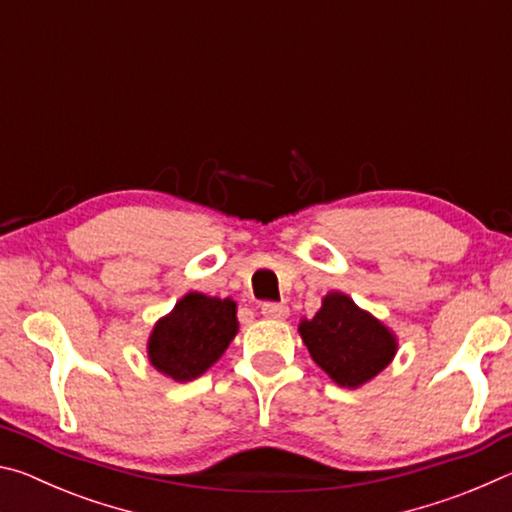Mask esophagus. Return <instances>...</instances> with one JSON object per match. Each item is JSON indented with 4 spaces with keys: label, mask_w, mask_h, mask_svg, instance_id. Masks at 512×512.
I'll use <instances>...</instances> for the list:
<instances>
[{
    "label": "esophagus",
    "mask_w": 512,
    "mask_h": 512,
    "mask_svg": "<svg viewBox=\"0 0 512 512\" xmlns=\"http://www.w3.org/2000/svg\"><path fill=\"white\" fill-rule=\"evenodd\" d=\"M262 316L271 320H284L289 316V307L284 302H264Z\"/></svg>",
    "instance_id": "obj_1"
}]
</instances>
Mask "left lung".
I'll use <instances>...</instances> for the list:
<instances>
[{
    "mask_svg": "<svg viewBox=\"0 0 512 512\" xmlns=\"http://www.w3.org/2000/svg\"><path fill=\"white\" fill-rule=\"evenodd\" d=\"M298 332L316 366L352 391L391 366L400 348L393 329L343 291L325 293L316 316L300 318Z\"/></svg>",
    "mask_w": 512,
    "mask_h": 512,
    "instance_id": "left-lung-1",
    "label": "left lung"
}]
</instances>
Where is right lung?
Instances as JSON below:
<instances>
[{
  "mask_svg": "<svg viewBox=\"0 0 512 512\" xmlns=\"http://www.w3.org/2000/svg\"><path fill=\"white\" fill-rule=\"evenodd\" d=\"M237 332L235 300L189 291L169 314L155 320L146 339V357L160 375L183 384L210 370Z\"/></svg>",
  "mask_w": 512,
  "mask_h": 512,
  "instance_id": "right-lung-1",
  "label": "right lung"
}]
</instances>
